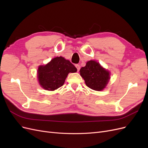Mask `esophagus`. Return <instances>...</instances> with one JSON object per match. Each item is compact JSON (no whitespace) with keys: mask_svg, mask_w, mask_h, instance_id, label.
I'll return each mask as SVG.
<instances>
[{"mask_svg":"<svg viewBox=\"0 0 148 148\" xmlns=\"http://www.w3.org/2000/svg\"><path fill=\"white\" fill-rule=\"evenodd\" d=\"M75 66H76V68L77 69V71H79V69H80V66H79V65L77 64V65H75Z\"/></svg>","mask_w":148,"mask_h":148,"instance_id":"obj_1","label":"esophagus"}]
</instances>
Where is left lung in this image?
Returning a JSON list of instances; mask_svg holds the SVG:
<instances>
[{"instance_id": "obj_1", "label": "left lung", "mask_w": 148, "mask_h": 148, "mask_svg": "<svg viewBox=\"0 0 148 148\" xmlns=\"http://www.w3.org/2000/svg\"><path fill=\"white\" fill-rule=\"evenodd\" d=\"M86 86L95 91H102L108 83L110 72L95 60L88 61L79 70Z\"/></svg>"}]
</instances>
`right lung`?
<instances>
[{"label":"right lung","instance_id":"right-lung-1","mask_svg":"<svg viewBox=\"0 0 148 148\" xmlns=\"http://www.w3.org/2000/svg\"><path fill=\"white\" fill-rule=\"evenodd\" d=\"M77 71V68L69 60L57 57L46 65L38 67L39 83L46 90L54 91L64 84L69 73H75Z\"/></svg>","mask_w":148,"mask_h":148}]
</instances>
